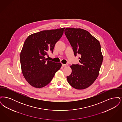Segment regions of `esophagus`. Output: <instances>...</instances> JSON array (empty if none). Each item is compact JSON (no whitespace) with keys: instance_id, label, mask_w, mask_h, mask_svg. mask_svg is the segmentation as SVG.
I'll return each mask as SVG.
<instances>
[{"instance_id":"esophagus-1","label":"esophagus","mask_w":122,"mask_h":122,"mask_svg":"<svg viewBox=\"0 0 122 122\" xmlns=\"http://www.w3.org/2000/svg\"><path fill=\"white\" fill-rule=\"evenodd\" d=\"M62 66L63 67H66V66H67L68 65V64H62Z\"/></svg>"}]
</instances>
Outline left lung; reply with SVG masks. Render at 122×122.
Returning <instances> with one entry per match:
<instances>
[{
	"label": "left lung",
	"instance_id": "8db88e82",
	"mask_svg": "<svg viewBox=\"0 0 122 122\" xmlns=\"http://www.w3.org/2000/svg\"><path fill=\"white\" fill-rule=\"evenodd\" d=\"M64 31L75 56L80 55V64L70 66L72 72L67 76V81L76 89L87 88L97 78L102 63L100 43L86 30L67 28Z\"/></svg>",
	"mask_w": 122,
	"mask_h": 122
}]
</instances>
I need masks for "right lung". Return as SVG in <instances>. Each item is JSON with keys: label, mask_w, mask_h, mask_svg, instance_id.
Returning a JSON list of instances; mask_svg holds the SVG:
<instances>
[{"label": "right lung", "mask_w": 122, "mask_h": 122, "mask_svg": "<svg viewBox=\"0 0 122 122\" xmlns=\"http://www.w3.org/2000/svg\"><path fill=\"white\" fill-rule=\"evenodd\" d=\"M64 28L42 30L30 35L24 42L20 54L22 74L31 86L40 88L48 84L62 66L47 60L45 56L53 52Z\"/></svg>", "instance_id": "add662e5"}]
</instances>
